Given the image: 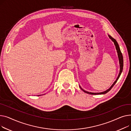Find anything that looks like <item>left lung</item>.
Listing matches in <instances>:
<instances>
[{"instance_id": "8db88e82", "label": "left lung", "mask_w": 131, "mask_h": 131, "mask_svg": "<svg viewBox=\"0 0 131 131\" xmlns=\"http://www.w3.org/2000/svg\"><path fill=\"white\" fill-rule=\"evenodd\" d=\"M110 38H111V39L112 40V41L114 42L115 45V47H116V49L117 50V53H118V59H119V64H120V71H119V74H118V77L117 78L116 80H115V81L114 82V83L112 84V86L110 88V89H108V90H107L106 91H105L104 92H102V93H90V92H88V91H86L85 90H84L83 89H82L80 87V88L83 91V92H84V93H87V94H90V95H101V94H106L107 93H108V92L113 88V87L115 85V84L116 83V82L117 81L118 78H119V77L121 74V73L123 71V55H122V53L121 51V50L119 49V45L117 42V41H116V40H115L114 38H113L110 35H108Z\"/></svg>"}]
</instances>
